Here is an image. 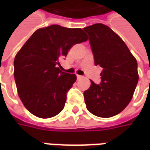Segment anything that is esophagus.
Segmentation results:
<instances>
[{
    "label": "esophagus",
    "mask_w": 150,
    "mask_h": 150,
    "mask_svg": "<svg viewBox=\"0 0 150 150\" xmlns=\"http://www.w3.org/2000/svg\"><path fill=\"white\" fill-rule=\"evenodd\" d=\"M83 78V76H82V75H77V79H81Z\"/></svg>",
    "instance_id": "1"
}]
</instances>
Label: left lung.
Wrapping results in <instances>:
<instances>
[{
    "label": "left lung",
    "instance_id": "1",
    "mask_svg": "<svg viewBox=\"0 0 150 150\" xmlns=\"http://www.w3.org/2000/svg\"><path fill=\"white\" fill-rule=\"evenodd\" d=\"M89 35L95 65L103 70L101 83L83 92L86 107L93 115L104 118L122 112L132 100L138 82L135 57L118 34L101 23L83 29Z\"/></svg>",
    "mask_w": 150,
    "mask_h": 150
}]
</instances>
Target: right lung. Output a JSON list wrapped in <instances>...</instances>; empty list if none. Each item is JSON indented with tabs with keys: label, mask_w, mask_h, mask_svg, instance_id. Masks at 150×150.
<instances>
[{
	"label": "right lung",
	"mask_w": 150,
	"mask_h": 150,
	"mask_svg": "<svg viewBox=\"0 0 150 150\" xmlns=\"http://www.w3.org/2000/svg\"><path fill=\"white\" fill-rule=\"evenodd\" d=\"M88 40L80 28L59 25L40 28L15 56L14 79L25 108L40 118H50L63 109L75 74L61 71L60 60L72 46Z\"/></svg>",
	"instance_id": "right-lung-1"
}]
</instances>
